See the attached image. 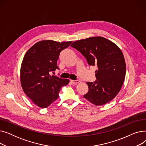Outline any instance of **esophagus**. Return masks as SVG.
I'll return each mask as SVG.
<instances>
[{"label": "esophagus", "mask_w": 146, "mask_h": 146, "mask_svg": "<svg viewBox=\"0 0 146 146\" xmlns=\"http://www.w3.org/2000/svg\"><path fill=\"white\" fill-rule=\"evenodd\" d=\"M70 81L73 84H74V85H76V84H78L80 82L79 80H70Z\"/></svg>", "instance_id": "1"}]
</instances>
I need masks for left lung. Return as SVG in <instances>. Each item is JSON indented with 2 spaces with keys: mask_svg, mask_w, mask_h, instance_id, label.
Returning <instances> with one entry per match:
<instances>
[{
  "mask_svg": "<svg viewBox=\"0 0 146 146\" xmlns=\"http://www.w3.org/2000/svg\"><path fill=\"white\" fill-rule=\"evenodd\" d=\"M71 47L85 57L89 66L97 67L96 80L87 82L88 92L83 97L95 105L111 101L123 84L126 65L121 50L117 45L101 36H95L74 42Z\"/></svg>",
  "mask_w": 146,
  "mask_h": 146,
  "instance_id": "8db88e82",
  "label": "left lung"
}]
</instances>
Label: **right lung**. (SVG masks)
Here are the masks:
<instances>
[{
  "mask_svg": "<svg viewBox=\"0 0 146 146\" xmlns=\"http://www.w3.org/2000/svg\"><path fill=\"white\" fill-rule=\"evenodd\" d=\"M72 41L57 42L45 40L38 42L26 52L21 67L20 78L25 94L38 106L47 108L58 98L61 88L68 79L51 75L56 69L60 53Z\"/></svg>",
  "mask_w": 146,
  "mask_h": 146,
  "instance_id": "add662e5",
  "label": "right lung"
}]
</instances>
